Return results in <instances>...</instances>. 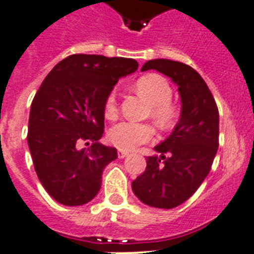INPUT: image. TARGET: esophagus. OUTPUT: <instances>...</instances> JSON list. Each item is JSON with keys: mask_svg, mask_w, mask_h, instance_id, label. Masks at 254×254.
<instances>
[{"mask_svg": "<svg viewBox=\"0 0 254 254\" xmlns=\"http://www.w3.org/2000/svg\"><path fill=\"white\" fill-rule=\"evenodd\" d=\"M117 155H119V158H125V157H127V155H129V153L125 150H119Z\"/></svg>", "mask_w": 254, "mask_h": 254, "instance_id": "1", "label": "esophagus"}]
</instances>
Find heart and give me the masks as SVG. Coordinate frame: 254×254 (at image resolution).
I'll use <instances>...</instances> for the list:
<instances>
[{"label": "heart", "mask_w": 254, "mask_h": 254, "mask_svg": "<svg viewBox=\"0 0 254 254\" xmlns=\"http://www.w3.org/2000/svg\"><path fill=\"white\" fill-rule=\"evenodd\" d=\"M135 88L138 93L151 104V117L161 129H169L178 117L177 107L171 103L173 89L169 81L161 75L149 73L139 77ZM119 113V101L115 91L108 95L104 104V115L108 119H115ZM154 135V127L146 123L123 121L111 127L108 138L112 145L121 150H131L138 145L149 142Z\"/></svg>", "instance_id": "1"}]
</instances>
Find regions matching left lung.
<instances>
[{
  "label": "left lung",
  "mask_w": 254,
  "mask_h": 254,
  "mask_svg": "<svg viewBox=\"0 0 254 254\" xmlns=\"http://www.w3.org/2000/svg\"><path fill=\"white\" fill-rule=\"evenodd\" d=\"M171 77L182 99L181 120L161 145V157H147L146 170L131 183L135 196L155 208H174L195 193L208 175L219 147V111L203 77L190 65L154 59L142 71Z\"/></svg>",
  "instance_id": "left-lung-1"
}]
</instances>
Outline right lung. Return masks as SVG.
I'll return each mask as SVG.
<instances>
[{
    "label": "right lung",
    "instance_id": "1",
    "mask_svg": "<svg viewBox=\"0 0 254 254\" xmlns=\"http://www.w3.org/2000/svg\"><path fill=\"white\" fill-rule=\"evenodd\" d=\"M138 68L129 58L75 54L59 62L34 96L27 143L42 186L58 203L81 205L101 187L104 169L117 158L99 142L104 104L121 76ZM85 142L92 145L80 149Z\"/></svg>",
    "mask_w": 254,
    "mask_h": 254
}]
</instances>
